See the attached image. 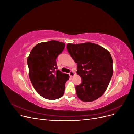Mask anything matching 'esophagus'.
Segmentation results:
<instances>
[{
    "instance_id": "34e87169",
    "label": "esophagus",
    "mask_w": 134,
    "mask_h": 134,
    "mask_svg": "<svg viewBox=\"0 0 134 134\" xmlns=\"http://www.w3.org/2000/svg\"><path fill=\"white\" fill-rule=\"evenodd\" d=\"M75 75V72H74L73 71H71L70 72L69 75H70L71 77H72L73 76H74Z\"/></svg>"
}]
</instances>
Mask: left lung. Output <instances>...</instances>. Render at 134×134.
Returning <instances> with one entry per match:
<instances>
[{"mask_svg": "<svg viewBox=\"0 0 134 134\" xmlns=\"http://www.w3.org/2000/svg\"><path fill=\"white\" fill-rule=\"evenodd\" d=\"M67 50L77 63L76 72L82 79L75 87L83 102L94 101L106 91L113 74V60L109 52L92 42L67 44Z\"/></svg>", "mask_w": 134, "mask_h": 134, "instance_id": "8db88e82", "label": "left lung"}]
</instances>
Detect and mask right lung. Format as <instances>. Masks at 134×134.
Instances as JSON below:
<instances>
[{"mask_svg": "<svg viewBox=\"0 0 134 134\" xmlns=\"http://www.w3.org/2000/svg\"><path fill=\"white\" fill-rule=\"evenodd\" d=\"M65 46L64 43L55 40L39 43L27 58L28 74L32 86L44 98L56 99L64 93L69 76L56 70V59Z\"/></svg>", "mask_w": 134, "mask_h": 134, "instance_id": "obj_1", "label": "right lung"}]
</instances>
